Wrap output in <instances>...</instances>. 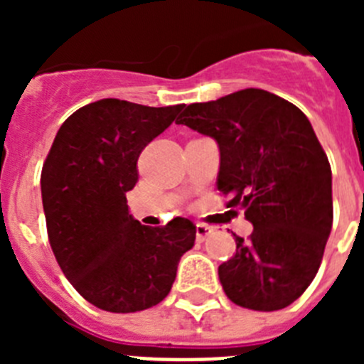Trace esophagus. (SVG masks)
Wrapping results in <instances>:
<instances>
[{
  "mask_svg": "<svg viewBox=\"0 0 364 364\" xmlns=\"http://www.w3.org/2000/svg\"><path fill=\"white\" fill-rule=\"evenodd\" d=\"M213 233V228L205 226V224H197V240L198 242H204L210 235Z\"/></svg>",
  "mask_w": 364,
  "mask_h": 364,
  "instance_id": "esophagus-1",
  "label": "esophagus"
}]
</instances>
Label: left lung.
I'll use <instances>...</instances> for the list:
<instances>
[{
  "mask_svg": "<svg viewBox=\"0 0 364 364\" xmlns=\"http://www.w3.org/2000/svg\"><path fill=\"white\" fill-rule=\"evenodd\" d=\"M176 122L218 144V191L253 224L218 266L228 299L257 311L290 306L317 275L333 220L332 169L310 120L281 96L242 89L188 105Z\"/></svg>",
  "mask_w": 364,
  "mask_h": 364,
  "instance_id": "8db88e82",
  "label": "left lung"
}]
</instances>
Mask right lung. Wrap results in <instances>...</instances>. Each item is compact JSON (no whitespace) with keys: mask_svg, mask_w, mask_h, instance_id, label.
I'll return each instance as SVG.
<instances>
[{"mask_svg":"<svg viewBox=\"0 0 364 364\" xmlns=\"http://www.w3.org/2000/svg\"><path fill=\"white\" fill-rule=\"evenodd\" d=\"M182 109L98 100L63 122L47 154L41 200L50 247L70 284L100 310L131 314L159 304L195 244L191 220L142 226L125 198L138 182L142 149Z\"/></svg>","mask_w":364,"mask_h":364,"instance_id":"right-lung-1","label":"right lung"}]
</instances>
